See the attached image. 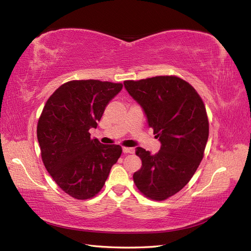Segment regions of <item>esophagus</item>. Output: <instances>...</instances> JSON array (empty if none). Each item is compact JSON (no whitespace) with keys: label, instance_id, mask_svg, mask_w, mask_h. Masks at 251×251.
Masks as SVG:
<instances>
[{"label":"esophagus","instance_id":"1","mask_svg":"<svg viewBox=\"0 0 251 251\" xmlns=\"http://www.w3.org/2000/svg\"><path fill=\"white\" fill-rule=\"evenodd\" d=\"M122 151H123L124 153H132L134 151V150L132 149V147H123V149H122Z\"/></svg>","mask_w":251,"mask_h":251}]
</instances>
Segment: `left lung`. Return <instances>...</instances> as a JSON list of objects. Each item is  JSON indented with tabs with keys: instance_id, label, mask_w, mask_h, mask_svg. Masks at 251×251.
Here are the masks:
<instances>
[{
	"instance_id": "obj_1",
	"label": "left lung",
	"mask_w": 251,
	"mask_h": 251,
	"mask_svg": "<svg viewBox=\"0 0 251 251\" xmlns=\"http://www.w3.org/2000/svg\"><path fill=\"white\" fill-rule=\"evenodd\" d=\"M124 87L142 107L161 143L156 155L137 147L142 166L133 181L146 197L164 201L191 180L202 160L209 137L203 101L190 83L176 76L126 80Z\"/></svg>"
}]
</instances>
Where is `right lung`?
<instances>
[{"label": "right lung", "instance_id": "right-lung-1", "mask_svg": "<svg viewBox=\"0 0 251 251\" xmlns=\"http://www.w3.org/2000/svg\"><path fill=\"white\" fill-rule=\"evenodd\" d=\"M122 88L94 79L69 81L43 108L37 126L42 161L58 187L76 199L98 194L121 156L120 145L101 144L89 130Z\"/></svg>", "mask_w": 251, "mask_h": 251}]
</instances>
